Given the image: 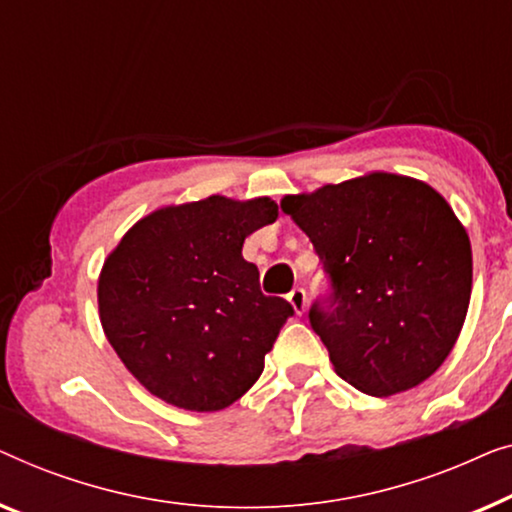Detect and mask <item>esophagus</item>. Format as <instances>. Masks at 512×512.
Listing matches in <instances>:
<instances>
[{"label":"esophagus","instance_id":"1","mask_svg":"<svg viewBox=\"0 0 512 512\" xmlns=\"http://www.w3.org/2000/svg\"><path fill=\"white\" fill-rule=\"evenodd\" d=\"M287 301H290V306L294 308V313L297 315L306 313V292L301 290V287H294V290L287 294Z\"/></svg>","mask_w":512,"mask_h":512}]
</instances>
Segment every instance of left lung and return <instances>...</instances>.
I'll use <instances>...</instances> for the list:
<instances>
[{"mask_svg": "<svg viewBox=\"0 0 512 512\" xmlns=\"http://www.w3.org/2000/svg\"><path fill=\"white\" fill-rule=\"evenodd\" d=\"M280 208L331 276L334 294L308 318L338 376L392 397L436 373L464 327L473 283L469 234L443 194L369 171L285 194Z\"/></svg>", "mask_w": 512, "mask_h": 512, "instance_id": "obj_1", "label": "left lung"}]
</instances>
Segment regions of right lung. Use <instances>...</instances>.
Masks as SVG:
<instances>
[{
  "label": "right lung",
  "instance_id": "obj_1",
  "mask_svg": "<svg viewBox=\"0 0 512 512\" xmlns=\"http://www.w3.org/2000/svg\"><path fill=\"white\" fill-rule=\"evenodd\" d=\"M278 218L271 197L222 194L155 208L127 229L97 280L99 320L127 371L176 408L241 399L294 313L259 292L243 241Z\"/></svg>",
  "mask_w": 512,
  "mask_h": 512
}]
</instances>
